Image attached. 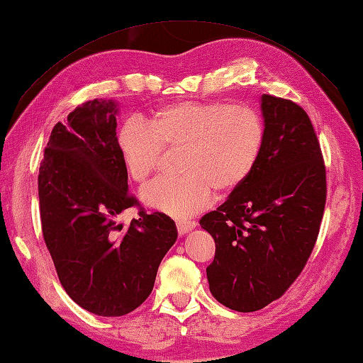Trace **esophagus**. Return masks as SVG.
Listing matches in <instances>:
<instances>
[{
	"label": "esophagus",
	"mask_w": 363,
	"mask_h": 363,
	"mask_svg": "<svg viewBox=\"0 0 363 363\" xmlns=\"http://www.w3.org/2000/svg\"><path fill=\"white\" fill-rule=\"evenodd\" d=\"M196 226V222L195 220H179V222H176V228H177V233L181 234H187L189 231H191Z\"/></svg>",
	"instance_id": "34e87169"
}]
</instances>
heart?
I'll list each match as a JSON object with an SVG mask.
<instances>
[{
	"instance_id": "b5f03b06",
	"label": "heart",
	"mask_w": 363,
	"mask_h": 363,
	"mask_svg": "<svg viewBox=\"0 0 363 363\" xmlns=\"http://www.w3.org/2000/svg\"><path fill=\"white\" fill-rule=\"evenodd\" d=\"M264 140V119L250 105L176 102L147 121L127 119L116 133V149L127 173L141 184L157 169L163 147H182V176L159 177L140 198L147 208L186 218L208 208L214 190L230 194L242 186L258 165Z\"/></svg>"
}]
</instances>
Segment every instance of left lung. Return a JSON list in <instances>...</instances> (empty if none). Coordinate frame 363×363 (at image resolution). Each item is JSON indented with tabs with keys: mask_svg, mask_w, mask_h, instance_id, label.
<instances>
[{
	"mask_svg": "<svg viewBox=\"0 0 363 363\" xmlns=\"http://www.w3.org/2000/svg\"><path fill=\"white\" fill-rule=\"evenodd\" d=\"M266 140L257 168L201 228L216 240L209 289L231 310L257 311L293 285L313 250L325 206V167L307 113L262 94Z\"/></svg>",
	"mask_w": 363,
	"mask_h": 363,
	"instance_id": "obj_1",
	"label": "left lung"
}]
</instances>
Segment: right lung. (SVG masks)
I'll use <instances>...</instances> for the list:
<instances>
[{"mask_svg":"<svg viewBox=\"0 0 363 363\" xmlns=\"http://www.w3.org/2000/svg\"><path fill=\"white\" fill-rule=\"evenodd\" d=\"M118 104L84 102L50 135L39 168L42 234L62 288L82 308L123 316L154 288L160 261L177 239L162 212H138L124 230L123 211L138 206L116 149Z\"/></svg>","mask_w":363,"mask_h":363,"instance_id":"right-lung-1","label":"right lung"}]
</instances>
